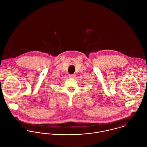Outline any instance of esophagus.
I'll list each match as a JSON object with an SVG mask.
<instances>
[{
  "mask_svg": "<svg viewBox=\"0 0 147 147\" xmlns=\"http://www.w3.org/2000/svg\"><path fill=\"white\" fill-rule=\"evenodd\" d=\"M76 76V75L75 74H72V75H69V77L71 78H75Z\"/></svg>",
  "mask_w": 147,
  "mask_h": 147,
  "instance_id": "34e87169",
  "label": "esophagus"
}]
</instances>
